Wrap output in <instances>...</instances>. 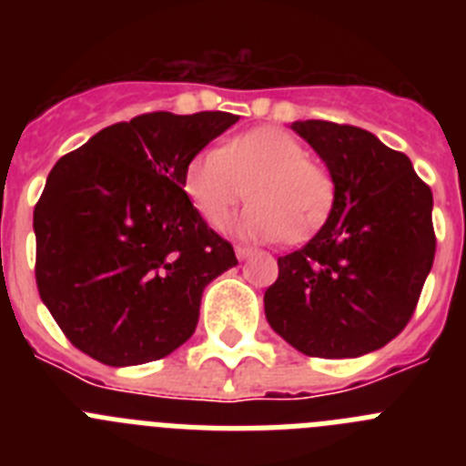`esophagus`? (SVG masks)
<instances>
[{"label": "esophagus", "instance_id": "34e87169", "mask_svg": "<svg viewBox=\"0 0 466 466\" xmlns=\"http://www.w3.org/2000/svg\"><path fill=\"white\" fill-rule=\"evenodd\" d=\"M236 257L240 258V261H242V258H247V257H252V247L238 245V247H236Z\"/></svg>", "mask_w": 466, "mask_h": 466}]
</instances>
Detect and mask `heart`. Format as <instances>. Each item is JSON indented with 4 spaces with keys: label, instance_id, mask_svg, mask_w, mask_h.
<instances>
[{
    "label": "heart",
    "instance_id": "heart-1",
    "mask_svg": "<svg viewBox=\"0 0 466 466\" xmlns=\"http://www.w3.org/2000/svg\"><path fill=\"white\" fill-rule=\"evenodd\" d=\"M193 208L221 228L249 193L254 203L238 230L257 240H306L333 205L329 170L308 158L306 144L279 127H257L224 147L198 151L184 170Z\"/></svg>",
    "mask_w": 466,
    "mask_h": 466
}]
</instances>
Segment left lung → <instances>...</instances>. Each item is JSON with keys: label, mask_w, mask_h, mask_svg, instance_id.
<instances>
[{"label": "left lung", "mask_w": 466, "mask_h": 466, "mask_svg": "<svg viewBox=\"0 0 466 466\" xmlns=\"http://www.w3.org/2000/svg\"><path fill=\"white\" fill-rule=\"evenodd\" d=\"M333 179L329 219L278 258L266 319L308 357L348 360L380 350L409 324L436 252L431 188L401 151L369 130L296 121Z\"/></svg>", "instance_id": "1"}]
</instances>
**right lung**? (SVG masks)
<instances>
[{
	"label": "right lung",
	"instance_id": "add662e5",
	"mask_svg": "<svg viewBox=\"0 0 466 466\" xmlns=\"http://www.w3.org/2000/svg\"><path fill=\"white\" fill-rule=\"evenodd\" d=\"M236 121L154 111L57 160L35 208V273L74 348L135 366L191 339L203 289L238 258L188 200L184 170Z\"/></svg>",
	"mask_w": 466,
	"mask_h": 466
}]
</instances>
